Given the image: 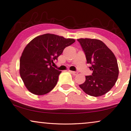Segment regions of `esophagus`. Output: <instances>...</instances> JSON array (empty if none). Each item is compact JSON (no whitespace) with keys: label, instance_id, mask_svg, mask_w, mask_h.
Returning a JSON list of instances; mask_svg holds the SVG:
<instances>
[{"label":"esophagus","instance_id":"esophagus-1","mask_svg":"<svg viewBox=\"0 0 131 131\" xmlns=\"http://www.w3.org/2000/svg\"><path fill=\"white\" fill-rule=\"evenodd\" d=\"M70 72H71V73L72 74V75H77L78 72L77 71H69Z\"/></svg>","mask_w":131,"mask_h":131}]
</instances>
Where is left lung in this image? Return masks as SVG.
<instances>
[{
	"mask_svg": "<svg viewBox=\"0 0 131 131\" xmlns=\"http://www.w3.org/2000/svg\"><path fill=\"white\" fill-rule=\"evenodd\" d=\"M90 64L91 75L80 87L88 95L100 96L105 94L117 81L119 68L114 54L102 41L97 39H77Z\"/></svg>",
	"mask_w": 131,
	"mask_h": 131,
	"instance_id": "left-lung-1",
	"label": "left lung"
}]
</instances>
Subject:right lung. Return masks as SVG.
Listing matches in <instances>:
<instances>
[{"label": "right lung", "mask_w": 131, "mask_h": 131, "mask_svg": "<svg viewBox=\"0 0 131 131\" xmlns=\"http://www.w3.org/2000/svg\"><path fill=\"white\" fill-rule=\"evenodd\" d=\"M73 39L45 34L33 39L24 49L20 60V75L29 91L41 95L51 91L61 71L51 66Z\"/></svg>", "instance_id": "add662e5"}]
</instances>
